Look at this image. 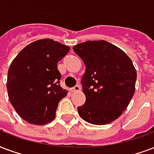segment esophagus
<instances>
[{"label":"esophagus","instance_id":"esophagus-1","mask_svg":"<svg viewBox=\"0 0 154 154\" xmlns=\"http://www.w3.org/2000/svg\"><path fill=\"white\" fill-rule=\"evenodd\" d=\"M80 87L79 86V85H76V86H75L74 88H70V92H79L80 91Z\"/></svg>","mask_w":154,"mask_h":154}]
</instances>
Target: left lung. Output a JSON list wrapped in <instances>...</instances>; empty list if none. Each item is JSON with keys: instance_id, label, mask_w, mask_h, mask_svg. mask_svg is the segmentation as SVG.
Masks as SVG:
<instances>
[{"instance_id": "8db88e82", "label": "left lung", "mask_w": 154, "mask_h": 154, "mask_svg": "<svg viewBox=\"0 0 154 154\" xmlns=\"http://www.w3.org/2000/svg\"><path fill=\"white\" fill-rule=\"evenodd\" d=\"M73 50L86 66L81 80L86 100L77 109L79 114L95 125L113 122L135 93L136 70L132 61L106 40H88L75 45Z\"/></svg>"}]
</instances>
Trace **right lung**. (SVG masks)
<instances>
[{
    "label": "right lung",
    "instance_id": "right-lung-1",
    "mask_svg": "<svg viewBox=\"0 0 154 154\" xmlns=\"http://www.w3.org/2000/svg\"><path fill=\"white\" fill-rule=\"evenodd\" d=\"M70 47L50 39L29 44L10 64L7 92L13 107L29 123L44 125L54 119L60 100L67 91L60 86L57 62Z\"/></svg>",
    "mask_w": 154,
    "mask_h": 154
}]
</instances>
